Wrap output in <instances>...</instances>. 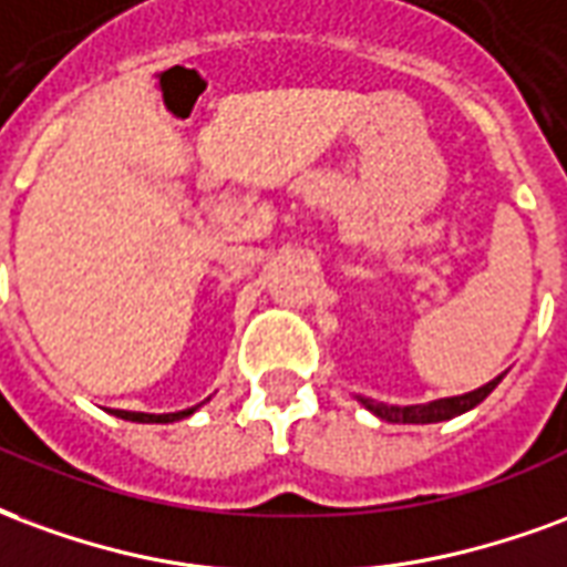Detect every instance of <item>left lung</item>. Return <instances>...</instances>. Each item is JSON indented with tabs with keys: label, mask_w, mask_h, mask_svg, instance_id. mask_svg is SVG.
I'll list each match as a JSON object with an SVG mask.
<instances>
[{
	"label": "left lung",
	"mask_w": 567,
	"mask_h": 567,
	"mask_svg": "<svg viewBox=\"0 0 567 567\" xmlns=\"http://www.w3.org/2000/svg\"><path fill=\"white\" fill-rule=\"evenodd\" d=\"M502 378L504 374H498V378L489 380L481 390L465 392V395H453V399H437V402L429 404H404V408H399V404L374 402V399H365V395H357V402L378 416V420H386V423H444V420H453V416L477 408L502 383Z\"/></svg>",
	"instance_id": "left-lung-1"
}]
</instances>
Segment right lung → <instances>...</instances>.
Returning a JSON list of instances; mask_svg holds the SVG:
<instances>
[{"label":"right lung","mask_w":567,"mask_h":567,"mask_svg":"<svg viewBox=\"0 0 567 567\" xmlns=\"http://www.w3.org/2000/svg\"><path fill=\"white\" fill-rule=\"evenodd\" d=\"M205 402H208V399H205ZM202 404H196V408H187V411H177V414H132V411H117V416L120 420H132V423H175V420H184V416L196 414Z\"/></svg>","instance_id":"obj_1"}]
</instances>
